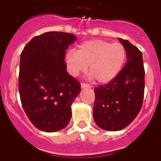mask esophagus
Returning a JSON list of instances; mask_svg holds the SVG:
<instances>
[{"mask_svg":"<svg viewBox=\"0 0 161 161\" xmlns=\"http://www.w3.org/2000/svg\"><path fill=\"white\" fill-rule=\"evenodd\" d=\"M80 86H81L82 89H90V88H91V86H90V85L84 84V83H82Z\"/></svg>","mask_w":161,"mask_h":161,"instance_id":"1","label":"esophagus"}]
</instances>
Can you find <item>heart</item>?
<instances>
[{
    "label": "heart",
    "mask_w": 161,
    "mask_h": 161,
    "mask_svg": "<svg viewBox=\"0 0 161 161\" xmlns=\"http://www.w3.org/2000/svg\"><path fill=\"white\" fill-rule=\"evenodd\" d=\"M126 59V50L120 43L92 40L82 43L78 51H69L65 56L67 70L72 76L89 70L91 78L98 83L111 81L120 72Z\"/></svg>",
    "instance_id": "heart-1"
}]
</instances>
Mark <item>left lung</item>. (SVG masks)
<instances>
[{
  "instance_id": "1",
  "label": "left lung",
  "mask_w": 161,
  "mask_h": 161,
  "mask_svg": "<svg viewBox=\"0 0 161 161\" xmlns=\"http://www.w3.org/2000/svg\"><path fill=\"white\" fill-rule=\"evenodd\" d=\"M119 41L126 50L127 62L115 79L94 90V120L109 131L120 130L133 121L142 106L145 90L142 53L126 40Z\"/></svg>"
}]
</instances>
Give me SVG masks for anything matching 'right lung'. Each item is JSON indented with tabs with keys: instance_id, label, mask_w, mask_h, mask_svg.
<instances>
[{
	"instance_id": "obj_1",
	"label": "right lung",
	"mask_w": 161,
	"mask_h": 161,
	"mask_svg": "<svg viewBox=\"0 0 161 161\" xmlns=\"http://www.w3.org/2000/svg\"><path fill=\"white\" fill-rule=\"evenodd\" d=\"M76 36L60 31L32 38L20 54L19 93L25 114L37 129L56 132L71 118L80 85L66 71L65 51Z\"/></svg>"
}]
</instances>
